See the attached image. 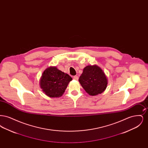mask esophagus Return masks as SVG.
I'll return each mask as SVG.
<instances>
[{"mask_svg":"<svg viewBox=\"0 0 148 148\" xmlns=\"http://www.w3.org/2000/svg\"><path fill=\"white\" fill-rule=\"evenodd\" d=\"M73 79H74V80H78V77H77V75H75V76L73 77Z\"/></svg>","mask_w":148,"mask_h":148,"instance_id":"esophagus-1","label":"esophagus"}]
</instances>
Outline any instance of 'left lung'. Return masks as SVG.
<instances>
[{"label":"left lung","mask_w":148,"mask_h":148,"mask_svg":"<svg viewBox=\"0 0 148 148\" xmlns=\"http://www.w3.org/2000/svg\"><path fill=\"white\" fill-rule=\"evenodd\" d=\"M79 82L89 95L95 96L106 90L108 79L103 71L97 65L85 67Z\"/></svg>","instance_id":"8db88e82"}]
</instances>
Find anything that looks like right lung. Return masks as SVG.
<instances>
[{
	"mask_svg": "<svg viewBox=\"0 0 148 148\" xmlns=\"http://www.w3.org/2000/svg\"><path fill=\"white\" fill-rule=\"evenodd\" d=\"M72 77L59 70L56 66H50L44 71L40 80V85L47 96L59 98L63 94Z\"/></svg>",
	"mask_w": 148,
	"mask_h": 148,
	"instance_id": "1",
	"label": "right lung"
}]
</instances>
